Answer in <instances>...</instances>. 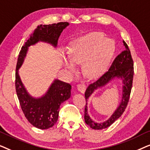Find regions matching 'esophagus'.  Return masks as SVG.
I'll return each mask as SVG.
<instances>
[{
    "instance_id": "obj_1",
    "label": "esophagus",
    "mask_w": 150,
    "mask_h": 150,
    "mask_svg": "<svg viewBox=\"0 0 150 150\" xmlns=\"http://www.w3.org/2000/svg\"><path fill=\"white\" fill-rule=\"evenodd\" d=\"M77 88H78V90H79L80 92H81L82 93H83L86 89V85L85 83H79L77 85Z\"/></svg>"
}]
</instances>
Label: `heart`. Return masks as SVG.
Here are the masks:
<instances>
[{
	"label": "heart",
	"mask_w": 150,
	"mask_h": 150,
	"mask_svg": "<svg viewBox=\"0 0 150 150\" xmlns=\"http://www.w3.org/2000/svg\"><path fill=\"white\" fill-rule=\"evenodd\" d=\"M115 52V44L100 32H91L76 39L68 50L69 58H63L65 68L72 71L74 63H81L86 76H100L107 68Z\"/></svg>",
	"instance_id": "obj_1"
}]
</instances>
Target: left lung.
<instances>
[{
	"mask_svg": "<svg viewBox=\"0 0 150 150\" xmlns=\"http://www.w3.org/2000/svg\"><path fill=\"white\" fill-rule=\"evenodd\" d=\"M125 46V50L122 51L118 56L115 59L113 62L108 69V70L100 76L95 82L90 84L86 89L85 96L87 102L85 108V123L90 128L94 130H102L106 128L113 124L115 121L120 118L123 112L125 111L128 105L130 98L131 89L132 87L133 76H134V63L131 56L130 50L128 45L123 41ZM115 77L121 78L124 84L122 88V101L120 105L112 117L106 122L103 123H97L92 120L88 114L87 100L93 91L98 88L103 86Z\"/></svg>",
	"mask_w": 150,
	"mask_h": 150,
	"instance_id": "1",
	"label": "left lung"
}]
</instances>
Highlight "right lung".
I'll return each mask as SVG.
<instances>
[{
	"label": "right lung",
	"mask_w": 150,
	"mask_h": 150,
	"mask_svg": "<svg viewBox=\"0 0 150 150\" xmlns=\"http://www.w3.org/2000/svg\"><path fill=\"white\" fill-rule=\"evenodd\" d=\"M68 25V22H61L38 26L22 47L18 55L15 81L16 93L25 117L33 126L39 129H48L56 124L60 105L71 96V86L59 80H54L44 96L40 98H33L24 87L18 74V69L24 62L28 47L40 41L56 47L61 33Z\"/></svg>",
	"instance_id": "right-lung-1"
}]
</instances>
